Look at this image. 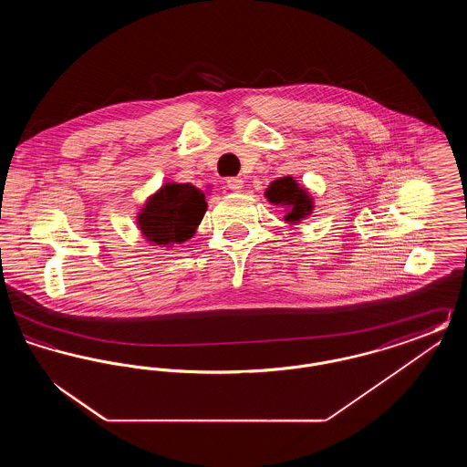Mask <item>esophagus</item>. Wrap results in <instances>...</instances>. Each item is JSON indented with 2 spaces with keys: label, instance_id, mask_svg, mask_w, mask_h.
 <instances>
[{
  "label": "esophagus",
  "instance_id": "34e87169",
  "mask_svg": "<svg viewBox=\"0 0 467 467\" xmlns=\"http://www.w3.org/2000/svg\"><path fill=\"white\" fill-rule=\"evenodd\" d=\"M225 185L231 189V191H242L244 189V180L240 177H231L225 180Z\"/></svg>",
  "mask_w": 467,
  "mask_h": 467
}]
</instances>
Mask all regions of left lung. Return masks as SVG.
<instances>
[{"label":"left lung","mask_w":467,"mask_h":467,"mask_svg":"<svg viewBox=\"0 0 467 467\" xmlns=\"http://www.w3.org/2000/svg\"><path fill=\"white\" fill-rule=\"evenodd\" d=\"M267 200L276 204H287L289 213L285 215V221L297 223L299 219H305L311 212V201L305 189H299L296 180L290 177L275 180L266 192Z\"/></svg>","instance_id":"obj_1"}]
</instances>
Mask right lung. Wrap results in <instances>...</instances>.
I'll return each mask as SVG.
<instances>
[{"mask_svg": "<svg viewBox=\"0 0 467 467\" xmlns=\"http://www.w3.org/2000/svg\"><path fill=\"white\" fill-rule=\"evenodd\" d=\"M206 201L191 183H168L150 198L140 215L141 233L149 242L168 244L187 242L202 221Z\"/></svg>", "mask_w": 467, "mask_h": 467, "instance_id": "right-lung-1", "label": "right lung"}]
</instances>
